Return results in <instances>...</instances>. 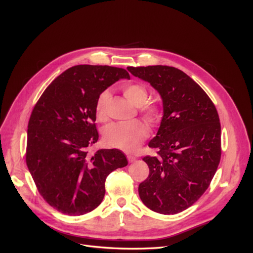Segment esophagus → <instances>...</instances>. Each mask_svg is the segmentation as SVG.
<instances>
[{
	"mask_svg": "<svg viewBox=\"0 0 253 253\" xmlns=\"http://www.w3.org/2000/svg\"><path fill=\"white\" fill-rule=\"evenodd\" d=\"M127 159H128V161L130 163H132V162H134L136 160V157L133 156V155H127Z\"/></svg>",
	"mask_w": 253,
	"mask_h": 253,
	"instance_id": "esophagus-1",
	"label": "esophagus"
}]
</instances>
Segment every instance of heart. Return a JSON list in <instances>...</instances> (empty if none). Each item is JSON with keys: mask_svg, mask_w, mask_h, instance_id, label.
Wrapping results in <instances>:
<instances>
[{"mask_svg": "<svg viewBox=\"0 0 253 253\" xmlns=\"http://www.w3.org/2000/svg\"><path fill=\"white\" fill-rule=\"evenodd\" d=\"M125 97L135 106H139L141 114L148 119L151 123H156L161 117V108L157 102H148L149 91L144 85L140 83H127L122 87ZM111 98L109 90L102 91L95 105L96 117L103 120L105 117L106 105ZM148 136V129L145 125L133 120L129 122L113 123L106 126L103 131L104 142L109 147L121 149L123 151H134L138 148L140 142Z\"/></svg>", "mask_w": 253, "mask_h": 253, "instance_id": "obj_1", "label": "heart"}]
</instances>
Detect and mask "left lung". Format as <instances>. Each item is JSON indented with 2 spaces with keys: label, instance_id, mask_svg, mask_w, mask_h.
Segmentation results:
<instances>
[{
  "label": "left lung",
  "instance_id": "obj_1",
  "mask_svg": "<svg viewBox=\"0 0 253 253\" xmlns=\"http://www.w3.org/2000/svg\"><path fill=\"white\" fill-rule=\"evenodd\" d=\"M161 95L163 118L145 156L150 174L138 187L142 203L161 214H176L208 189L220 156V123L205 91L182 71L167 65L128 66Z\"/></svg>",
  "mask_w": 253,
  "mask_h": 253
}]
</instances>
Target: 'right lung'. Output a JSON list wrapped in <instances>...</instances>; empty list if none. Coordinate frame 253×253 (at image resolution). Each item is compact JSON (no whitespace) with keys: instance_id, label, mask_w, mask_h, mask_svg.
<instances>
[{"instance_id":"add662e5","label":"right lung","mask_w":253,"mask_h":253,"mask_svg":"<svg viewBox=\"0 0 253 253\" xmlns=\"http://www.w3.org/2000/svg\"><path fill=\"white\" fill-rule=\"evenodd\" d=\"M124 69L80 64L59 75L43 92L28 126L26 165L44 200L63 214L83 215L103 200L112 171L128 164L117 149L88 153L97 142L95 105Z\"/></svg>"}]
</instances>
